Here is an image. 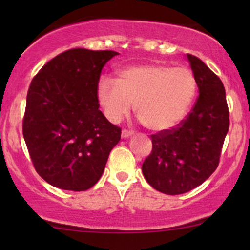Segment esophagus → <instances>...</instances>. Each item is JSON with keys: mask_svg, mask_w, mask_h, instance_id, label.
<instances>
[{"mask_svg": "<svg viewBox=\"0 0 250 250\" xmlns=\"http://www.w3.org/2000/svg\"><path fill=\"white\" fill-rule=\"evenodd\" d=\"M133 134H134L133 130H129V129H122L121 135H122L123 139H127V137L131 136V135H133Z\"/></svg>", "mask_w": 250, "mask_h": 250, "instance_id": "obj_1", "label": "esophagus"}]
</instances>
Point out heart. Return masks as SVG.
<instances>
[{"label": "heart", "instance_id": "1", "mask_svg": "<svg viewBox=\"0 0 250 250\" xmlns=\"http://www.w3.org/2000/svg\"><path fill=\"white\" fill-rule=\"evenodd\" d=\"M197 93L193 71L186 67L142 64L127 67L116 82L101 80L97 97L110 121L119 122L133 110L149 130L174 129L188 115Z\"/></svg>", "mask_w": 250, "mask_h": 250}]
</instances>
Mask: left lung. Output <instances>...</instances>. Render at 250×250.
<instances>
[{
	"label": "left lung",
	"mask_w": 250,
	"mask_h": 250,
	"mask_svg": "<svg viewBox=\"0 0 250 250\" xmlns=\"http://www.w3.org/2000/svg\"><path fill=\"white\" fill-rule=\"evenodd\" d=\"M199 87L190 113L177 127L151 135L153 149L142 165L147 182L167 195L193 190L216 170L229 129V109L220 77L187 54Z\"/></svg>",
	"instance_id": "obj_1"
}]
</instances>
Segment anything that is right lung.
<instances>
[{"label":"right lung","mask_w":250,"mask_h":250,"mask_svg":"<svg viewBox=\"0 0 250 250\" xmlns=\"http://www.w3.org/2000/svg\"><path fill=\"white\" fill-rule=\"evenodd\" d=\"M119 53L74 48L34 76L22 123L37 174L54 187L82 191L100 180L121 128L100 110L102 68Z\"/></svg>","instance_id":"obj_1"}]
</instances>
